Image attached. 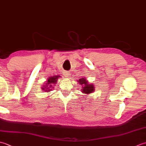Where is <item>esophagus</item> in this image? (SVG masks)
I'll return each mask as SVG.
<instances>
[{"mask_svg":"<svg viewBox=\"0 0 146 146\" xmlns=\"http://www.w3.org/2000/svg\"><path fill=\"white\" fill-rule=\"evenodd\" d=\"M64 75H65V76H66V77H68V78H70V76H71L70 73L69 72H67V71H66V72L64 73Z\"/></svg>","mask_w":146,"mask_h":146,"instance_id":"1","label":"esophagus"}]
</instances>
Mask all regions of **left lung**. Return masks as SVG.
Returning a JSON list of instances; mask_svg holds the SVG:
<instances>
[{
  "mask_svg": "<svg viewBox=\"0 0 146 146\" xmlns=\"http://www.w3.org/2000/svg\"><path fill=\"white\" fill-rule=\"evenodd\" d=\"M78 82L79 83V84L83 86V88L82 90H81V91L83 94H92V92H94V85L93 84H89V83L86 81L85 78H80L79 80H78Z\"/></svg>",
  "mask_w": 146,
  "mask_h": 146,
  "instance_id": "left-lung-1",
  "label": "left lung"
}]
</instances>
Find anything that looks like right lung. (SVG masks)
<instances>
[{
  "label": "right lung",
  "instance_id": "right-lung-1",
  "mask_svg": "<svg viewBox=\"0 0 146 146\" xmlns=\"http://www.w3.org/2000/svg\"><path fill=\"white\" fill-rule=\"evenodd\" d=\"M58 78H60V75H56L48 78L44 85H43L41 88L42 90H44L45 92H49L51 91L53 89V86L56 83Z\"/></svg>",
  "mask_w": 146,
  "mask_h": 146
}]
</instances>
